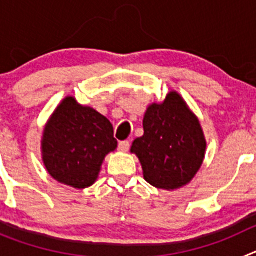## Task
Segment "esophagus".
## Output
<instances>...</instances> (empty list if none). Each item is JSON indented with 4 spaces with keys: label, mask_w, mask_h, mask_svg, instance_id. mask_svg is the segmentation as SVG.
I'll return each instance as SVG.
<instances>
[{
    "label": "esophagus",
    "mask_w": 256,
    "mask_h": 256,
    "mask_svg": "<svg viewBox=\"0 0 256 256\" xmlns=\"http://www.w3.org/2000/svg\"><path fill=\"white\" fill-rule=\"evenodd\" d=\"M130 144L128 141L119 142V146H118L119 151H122V152H126V151L130 150Z\"/></svg>",
    "instance_id": "obj_1"
}]
</instances>
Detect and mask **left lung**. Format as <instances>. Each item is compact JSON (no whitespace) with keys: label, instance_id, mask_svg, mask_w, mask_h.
Returning a JSON list of instances; mask_svg holds the SVG:
<instances>
[{"label":"left lung","instance_id":"1","mask_svg":"<svg viewBox=\"0 0 256 256\" xmlns=\"http://www.w3.org/2000/svg\"><path fill=\"white\" fill-rule=\"evenodd\" d=\"M144 130L130 152L140 159L144 180L168 191L191 182L204 162L206 141L198 116L180 94L172 91L162 104L148 106Z\"/></svg>","mask_w":256,"mask_h":256}]
</instances>
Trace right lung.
<instances>
[{
	"label": "right lung",
	"mask_w": 256,
	"mask_h": 256,
	"mask_svg": "<svg viewBox=\"0 0 256 256\" xmlns=\"http://www.w3.org/2000/svg\"><path fill=\"white\" fill-rule=\"evenodd\" d=\"M116 146L108 118L68 96L44 126L42 160L54 180L82 190L96 182L105 156Z\"/></svg>",
	"instance_id": "right-lung-1"
}]
</instances>
